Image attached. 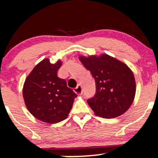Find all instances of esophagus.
I'll list each match as a JSON object with an SVG mask.
<instances>
[{
	"instance_id": "1",
	"label": "esophagus",
	"mask_w": 158,
	"mask_h": 158,
	"mask_svg": "<svg viewBox=\"0 0 158 158\" xmlns=\"http://www.w3.org/2000/svg\"><path fill=\"white\" fill-rule=\"evenodd\" d=\"M74 92H75L77 94H78V95H81V94L83 93L82 87H81L80 85H79L77 88H74Z\"/></svg>"
}]
</instances>
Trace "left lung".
Here are the masks:
<instances>
[{
    "instance_id": "8db88e82",
    "label": "left lung",
    "mask_w": 158,
    "mask_h": 158,
    "mask_svg": "<svg viewBox=\"0 0 158 158\" xmlns=\"http://www.w3.org/2000/svg\"><path fill=\"white\" fill-rule=\"evenodd\" d=\"M79 60L95 79V96L87 100L94 114L106 119L124 114L135 99L133 72L125 63L107 55L80 56Z\"/></svg>"
}]
</instances>
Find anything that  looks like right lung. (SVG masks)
<instances>
[{
  "label": "right lung",
  "instance_id": "1",
  "mask_svg": "<svg viewBox=\"0 0 158 158\" xmlns=\"http://www.w3.org/2000/svg\"><path fill=\"white\" fill-rule=\"evenodd\" d=\"M61 60L51 64L49 59L40 61L27 76L23 97L30 114L48 123H57L68 117L77 95L58 77Z\"/></svg>",
  "mask_w": 158,
  "mask_h": 158
}]
</instances>
